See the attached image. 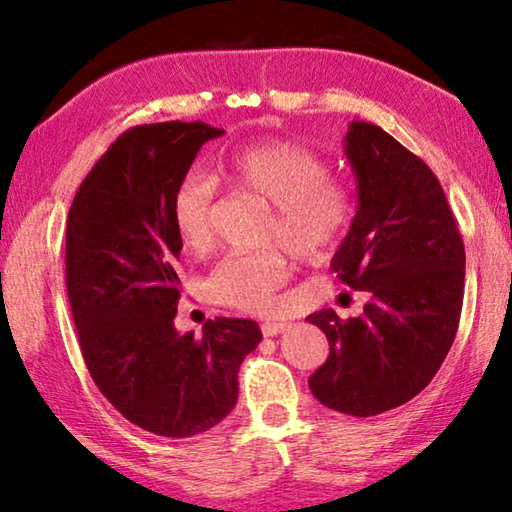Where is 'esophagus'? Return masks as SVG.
<instances>
[{
    "mask_svg": "<svg viewBox=\"0 0 512 512\" xmlns=\"http://www.w3.org/2000/svg\"><path fill=\"white\" fill-rule=\"evenodd\" d=\"M286 328H289V324H284V321H265V324L261 326V331L265 338H272V335L284 333Z\"/></svg>",
    "mask_w": 512,
    "mask_h": 512,
    "instance_id": "esophagus-1",
    "label": "esophagus"
}]
</instances>
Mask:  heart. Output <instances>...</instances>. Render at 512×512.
<instances>
[{"instance_id": "obj_1", "label": "heart", "mask_w": 512, "mask_h": 512, "mask_svg": "<svg viewBox=\"0 0 512 512\" xmlns=\"http://www.w3.org/2000/svg\"><path fill=\"white\" fill-rule=\"evenodd\" d=\"M221 174L237 191L272 205L265 242H282L300 261L335 247L354 221V195L345 181L328 174L326 160L303 144L263 139L230 151ZM216 186L205 172H188L172 193V226L181 244L202 251L212 242ZM289 279L282 251L230 254L212 270L207 291L216 303L242 312H270Z\"/></svg>"}]
</instances>
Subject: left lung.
Returning a JSON list of instances; mask_svg holds the SVG:
<instances>
[{
    "label": "left lung",
    "instance_id": "left-lung-1",
    "mask_svg": "<svg viewBox=\"0 0 512 512\" xmlns=\"http://www.w3.org/2000/svg\"><path fill=\"white\" fill-rule=\"evenodd\" d=\"M345 156L359 207L331 268L370 300L347 321L333 310L307 317L331 345L310 389L326 408L373 417L415 398L443 366L464 303L466 254L422 158L363 121L349 125Z\"/></svg>",
    "mask_w": 512,
    "mask_h": 512
}]
</instances>
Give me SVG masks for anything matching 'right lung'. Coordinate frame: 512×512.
<instances>
[{
  "label": "right lung",
  "instance_id": "add662e5",
  "mask_svg": "<svg viewBox=\"0 0 512 512\" xmlns=\"http://www.w3.org/2000/svg\"><path fill=\"white\" fill-rule=\"evenodd\" d=\"M207 123H151L123 132L97 160L67 216V296L83 361L104 398L139 429L163 438L209 431L237 403V370L261 342L251 319L174 328L181 244L172 193Z\"/></svg>",
  "mask_w": 512,
  "mask_h": 512
}]
</instances>
